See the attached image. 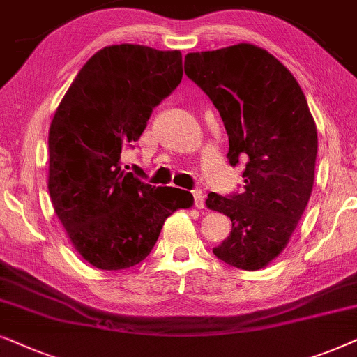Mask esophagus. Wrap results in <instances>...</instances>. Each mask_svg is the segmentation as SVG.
I'll use <instances>...</instances> for the list:
<instances>
[{"label": "esophagus", "mask_w": 357, "mask_h": 357, "mask_svg": "<svg viewBox=\"0 0 357 357\" xmlns=\"http://www.w3.org/2000/svg\"><path fill=\"white\" fill-rule=\"evenodd\" d=\"M192 197H194V206H196L197 208H202L204 204H206V196H204V192L201 191V189H194Z\"/></svg>", "instance_id": "esophagus-1"}]
</instances>
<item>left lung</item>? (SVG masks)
<instances>
[{
  "label": "left lung",
  "mask_w": 357,
  "mask_h": 357,
  "mask_svg": "<svg viewBox=\"0 0 357 357\" xmlns=\"http://www.w3.org/2000/svg\"><path fill=\"white\" fill-rule=\"evenodd\" d=\"M184 71L220 114L228 163L245 165L243 191L207 196L231 220L212 251L234 268L261 269L286 248L312 194L318 139L307 99L281 61L251 44L188 54Z\"/></svg>",
  "instance_id": "8db88e82"
}]
</instances>
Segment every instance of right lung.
<instances>
[{"label":"right lung","mask_w":357,"mask_h":357,"mask_svg":"<svg viewBox=\"0 0 357 357\" xmlns=\"http://www.w3.org/2000/svg\"><path fill=\"white\" fill-rule=\"evenodd\" d=\"M183 78L179 50L104 47L89 59L49 130V192L71 243L94 268L127 269L150 255L161 227L192 194L155 188L121 168L153 109ZM135 166V173H140Z\"/></svg>","instance_id":"add662e5"}]
</instances>
